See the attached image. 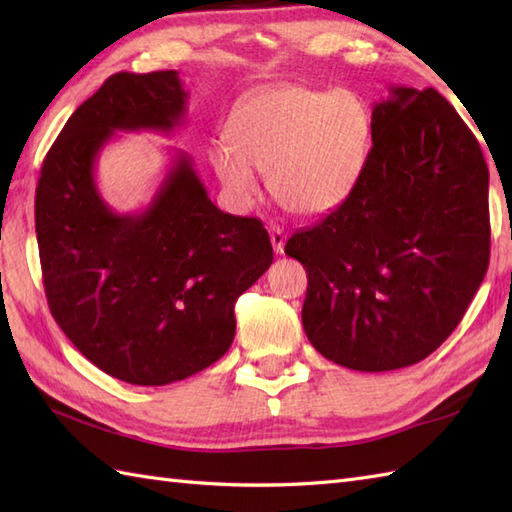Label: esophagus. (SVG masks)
<instances>
[{
	"label": "esophagus",
	"instance_id": "obj_1",
	"mask_svg": "<svg viewBox=\"0 0 512 512\" xmlns=\"http://www.w3.org/2000/svg\"><path fill=\"white\" fill-rule=\"evenodd\" d=\"M268 233H270V242H273L275 253L277 255L284 253V246H286V231H284V228H281V226H270Z\"/></svg>",
	"mask_w": 512,
	"mask_h": 512
}]
</instances>
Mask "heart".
Returning a JSON list of instances; mask_svg holds the SVG:
<instances>
[{
	"mask_svg": "<svg viewBox=\"0 0 512 512\" xmlns=\"http://www.w3.org/2000/svg\"><path fill=\"white\" fill-rule=\"evenodd\" d=\"M231 145L211 149V165L237 202L259 191L257 171L279 204L301 215L334 209L352 193L372 143V114L347 90L275 85L228 116Z\"/></svg>",
	"mask_w": 512,
	"mask_h": 512,
	"instance_id": "heart-1",
	"label": "heart"
}]
</instances>
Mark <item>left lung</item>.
<instances>
[{
  "mask_svg": "<svg viewBox=\"0 0 512 512\" xmlns=\"http://www.w3.org/2000/svg\"><path fill=\"white\" fill-rule=\"evenodd\" d=\"M286 255L308 273L303 330L328 361L389 372L436 352L491 257L488 167L453 105L431 88L374 103L361 180Z\"/></svg>",
  "mask_w": 512,
  "mask_h": 512,
  "instance_id": "left-lung-1",
  "label": "left lung"
}]
</instances>
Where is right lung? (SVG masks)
<instances>
[{"mask_svg": "<svg viewBox=\"0 0 512 512\" xmlns=\"http://www.w3.org/2000/svg\"><path fill=\"white\" fill-rule=\"evenodd\" d=\"M187 99L176 70L112 74L68 118L37 184L52 317L90 363L132 385L176 383L222 358L237 297L273 264L264 224L217 209L187 154L138 213H114L96 189L116 132L169 134Z\"/></svg>", "mask_w": 512, "mask_h": 512, "instance_id": "right-lung-1", "label": "right lung"}]
</instances>
